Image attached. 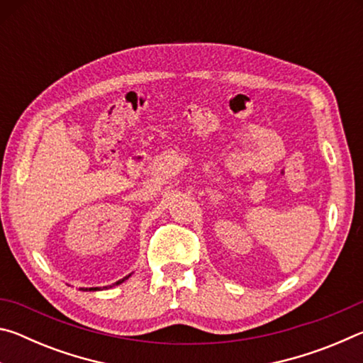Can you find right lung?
Returning a JSON list of instances; mask_svg holds the SVG:
<instances>
[{
  "mask_svg": "<svg viewBox=\"0 0 363 363\" xmlns=\"http://www.w3.org/2000/svg\"><path fill=\"white\" fill-rule=\"evenodd\" d=\"M131 277V274L130 275H126V277H123L121 280H118V281H115V284L113 285H120V284H123V281H125V280H128V279H130ZM113 285H110V288H112ZM104 288H106V290H107V286H104ZM82 290L83 291H97V290H101V288H82Z\"/></svg>",
  "mask_w": 363,
  "mask_h": 363,
  "instance_id": "right-lung-1",
  "label": "right lung"
}]
</instances>
